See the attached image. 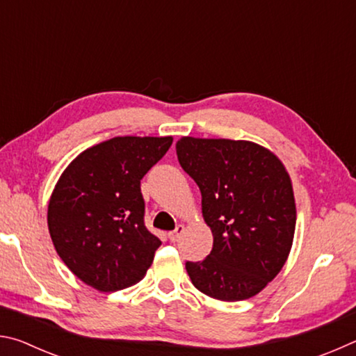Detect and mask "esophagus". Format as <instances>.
<instances>
[{
	"label": "esophagus",
	"mask_w": 356,
	"mask_h": 356,
	"mask_svg": "<svg viewBox=\"0 0 356 356\" xmlns=\"http://www.w3.org/2000/svg\"><path fill=\"white\" fill-rule=\"evenodd\" d=\"M185 231V226L184 225H177V227L174 229V231H171L170 234H168V237H170L171 242H177V240L180 238V236H182Z\"/></svg>",
	"instance_id": "obj_1"
}]
</instances>
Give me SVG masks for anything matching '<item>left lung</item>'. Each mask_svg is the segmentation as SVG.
Listing matches in <instances>:
<instances>
[{"mask_svg": "<svg viewBox=\"0 0 356 356\" xmlns=\"http://www.w3.org/2000/svg\"><path fill=\"white\" fill-rule=\"evenodd\" d=\"M176 150L200 186L213 234L210 254L185 264L193 286L221 301L254 297L280 273L292 246L297 210L284 165L250 141L184 136Z\"/></svg>", "mask_w": 356, "mask_h": 356, "instance_id": "left-lung-1", "label": "left lung"}]
</instances>
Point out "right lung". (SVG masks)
Instances as JSON below:
<instances>
[{"label":"right lung","mask_w":356,"mask_h":356,"mask_svg":"<svg viewBox=\"0 0 356 356\" xmlns=\"http://www.w3.org/2000/svg\"><path fill=\"white\" fill-rule=\"evenodd\" d=\"M171 136H118L65 168L48 204V231L76 278L100 292L136 284L160 238L144 225L141 179L171 147Z\"/></svg>","instance_id":"obj_1"}]
</instances>
